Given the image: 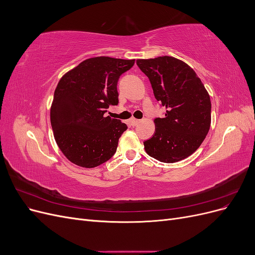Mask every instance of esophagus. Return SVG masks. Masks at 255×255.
Instances as JSON below:
<instances>
[{
    "mask_svg": "<svg viewBox=\"0 0 255 255\" xmlns=\"http://www.w3.org/2000/svg\"><path fill=\"white\" fill-rule=\"evenodd\" d=\"M128 122H129V125L130 126H137L138 125V123H139L140 122V120H138V119H135V118H130L129 120H128Z\"/></svg>",
    "mask_w": 255,
    "mask_h": 255,
    "instance_id": "esophagus-1",
    "label": "esophagus"
}]
</instances>
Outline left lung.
<instances>
[{
	"label": "left lung",
	"instance_id": "1",
	"mask_svg": "<svg viewBox=\"0 0 255 255\" xmlns=\"http://www.w3.org/2000/svg\"><path fill=\"white\" fill-rule=\"evenodd\" d=\"M136 64L166 109L165 118L154 119L155 132L143 142L145 152L161 163L188 157L211 127V98L203 83L186 63L172 56L137 59Z\"/></svg>",
	"mask_w": 255,
	"mask_h": 255
}]
</instances>
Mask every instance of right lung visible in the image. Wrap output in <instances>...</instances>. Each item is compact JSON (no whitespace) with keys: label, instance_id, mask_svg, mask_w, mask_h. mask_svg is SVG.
<instances>
[{"label":"right lung","instance_id":"right-lung-1","mask_svg":"<svg viewBox=\"0 0 255 255\" xmlns=\"http://www.w3.org/2000/svg\"><path fill=\"white\" fill-rule=\"evenodd\" d=\"M134 64L135 59L91 57L61 76L51 105V126L58 148L74 165L95 168L117 150L128 127L104 114L118 104V80Z\"/></svg>","mask_w":255,"mask_h":255}]
</instances>
